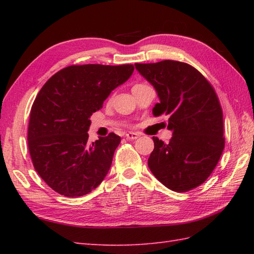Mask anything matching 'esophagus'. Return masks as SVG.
<instances>
[{"label": "esophagus", "mask_w": 254, "mask_h": 254, "mask_svg": "<svg viewBox=\"0 0 254 254\" xmlns=\"http://www.w3.org/2000/svg\"><path fill=\"white\" fill-rule=\"evenodd\" d=\"M139 136V134H137V133H133V132H130V133H127V135H126V137L127 138V139H136L137 137Z\"/></svg>", "instance_id": "34e87169"}]
</instances>
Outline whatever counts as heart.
Masks as SVG:
<instances>
[{"label": "heart", "mask_w": 254, "mask_h": 254, "mask_svg": "<svg viewBox=\"0 0 254 254\" xmlns=\"http://www.w3.org/2000/svg\"><path fill=\"white\" fill-rule=\"evenodd\" d=\"M142 86H144V84H135V85L133 86V89L138 88V87H142Z\"/></svg>", "instance_id": "b5f03b06"}]
</instances>
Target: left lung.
Instances as JSON below:
<instances>
[{"mask_svg":"<svg viewBox=\"0 0 254 254\" xmlns=\"http://www.w3.org/2000/svg\"><path fill=\"white\" fill-rule=\"evenodd\" d=\"M139 74L159 97L153 115L169 117V143L157 137L148 158L153 175L176 192L201 186L216 167L225 147L223 110L215 89L190 64L174 60L136 63Z\"/></svg>","mask_w":254,"mask_h":254,"instance_id":"obj_1","label":"left lung"}]
</instances>
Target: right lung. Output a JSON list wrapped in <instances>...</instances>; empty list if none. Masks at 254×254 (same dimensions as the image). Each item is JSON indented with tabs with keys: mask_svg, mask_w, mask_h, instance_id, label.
Returning a JSON list of instances; mask_svg holds the SVG:
<instances>
[{
	"mask_svg": "<svg viewBox=\"0 0 254 254\" xmlns=\"http://www.w3.org/2000/svg\"><path fill=\"white\" fill-rule=\"evenodd\" d=\"M133 71L132 64L71 65L42 86L31 107L27 139L34 168L52 190L83 196L105 179L121 137L110 133L88 143L89 119Z\"/></svg>",
	"mask_w": 254,
	"mask_h": 254,
	"instance_id": "right-lung-1",
	"label": "right lung"
}]
</instances>
